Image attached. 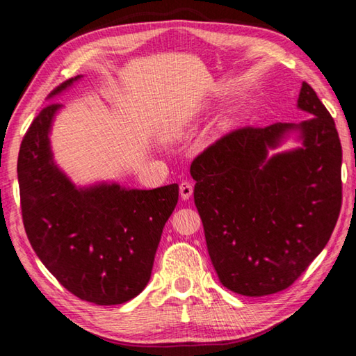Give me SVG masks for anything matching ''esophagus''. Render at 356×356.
Masks as SVG:
<instances>
[{"instance_id":"34e87169","label":"esophagus","mask_w":356,"mask_h":356,"mask_svg":"<svg viewBox=\"0 0 356 356\" xmlns=\"http://www.w3.org/2000/svg\"><path fill=\"white\" fill-rule=\"evenodd\" d=\"M179 188H180V197H182L184 201L190 200L191 195H193L191 182H188V180H182V182H180V185H179Z\"/></svg>"}]
</instances>
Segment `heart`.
Here are the masks:
<instances>
[{"label": "heart", "instance_id": "heart-1", "mask_svg": "<svg viewBox=\"0 0 356 356\" xmlns=\"http://www.w3.org/2000/svg\"><path fill=\"white\" fill-rule=\"evenodd\" d=\"M193 129H195V116L188 113H184L180 114V116L171 119L166 134L168 138H171V140H179V138H184L191 134Z\"/></svg>", "mask_w": 356, "mask_h": 356}]
</instances>
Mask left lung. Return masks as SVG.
I'll use <instances>...</instances> for the list:
<instances>
[{"label":"left lung","instance_id":"left-lung-1","mask_svg":"<svg viewBox=\"0 0 356 356\" xmlns=\"http://www.w3.org/2000/svg\"><path fill=\"white\" fill-rule=\"evenodd\" d=\"M298 125L240 127L210 144L190 166L195 206L215 272L246 297L281 292L321 254L342 206V147L334 120L303 81ZM304 147L266 159L289 129Z\"/></svg>","mask_w":356,"mask_h":356}]
</instances>
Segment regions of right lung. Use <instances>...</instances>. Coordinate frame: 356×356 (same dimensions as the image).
<instances>
[{
  "instance_id": "right-lung-1",
  "label": "right lung",
  "mask_w": 356,
  "mask_h": 356,
  "mask_svg": "<svg viewBox=\"0 0 356 356\" xmlns=\"http://www.w3.org/2000/svg\"><path fill=\"white\" fill-rule=\"evenodd\" d=\"M76 78L59 84L50 97ZM59 108L56 102L45 105L23 136L17 163L23 226L42 264L70 293L102 306L125 303L150 280L179 185L75 188L53 163L48 143Z\"/></svg>"
}]
</instances>
